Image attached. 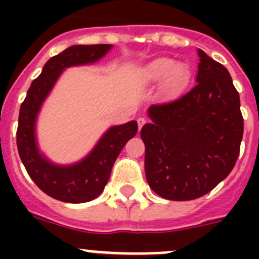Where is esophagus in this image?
Here are the masks:
<instances>
[{
	"mask_svg": "<svg viewBox=\"0 0 259 259\" xmlns=\"http://www.w3.org/2000/svg\"><path fill=\"white\" fill-rule=\"evenodd\" d=\"M146 122H148V120H146L145 118H143V116L137 119V125H139V130H141V128H143V125L146 124Z\"/></svg>",
	"mask_w": 259,
	"mask_h": 259,
	"instance_id": "1",
	"label": "esophagus"
}]
</instances>
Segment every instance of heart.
Instances as JSON below:
<instances>
[{"instance_id":"1","label":"heart","mask_w":259,"mask_h":259,"mask_svg":"<svg viewBox=\"0 0 259 259\" xmlns=\"http://www.w3.org/2000/svg\"><path fill=\"white\" fill-rule=\"evenodd\" d=\"M164 77L163 87L168 92L182 88L189 77V71L184 63H176L172 58L161 57L149 62L139 72V80L143 84H154Z\"/></svg>"}]
</instances>
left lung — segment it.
I'll use <instances>...</instances> for the list:
<instances>
[{"mask_svg": "<svg viewBox=\"0 0 259 259\" xmlns=\"http://www.w3.org/2000/svg\"><path fill=\"white\" fill-rule=\"evenodd\" d=\"M197 84L180 97L152 105L141 128L150 188L171 201L209 193L240 153L244 119L228 70L198 49Z\"/></svg>", "mask_w": 259, "mask_h": 259, "instance_id": "obj_1", "label": "left lung"}]
</instances>
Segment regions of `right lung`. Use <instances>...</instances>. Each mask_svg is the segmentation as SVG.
<instances>
[{"instance_id": "obj_1", "label": "right lung", "mask_w": 259, "mask_h": 259, "mask_svg": "<svg viewBox=\"0 0 259 259\" xmlns=\"http://www.w3.org/2000/svg\"><path fill=\"white\" fill-rule=\"evenodd\" d=\"M111 49L109 44L74 45L45 63L32 81L20 106L17 146L29 178L41 191L56 200L81 203L98 197L110 178L113 164L123 146L137 134L135 120L114 125L101 137L95 149L79 163L57 166L41 155L36 145L35 123L41 105L66 67L93 63Z\"/></svg>"}]
</instances>
